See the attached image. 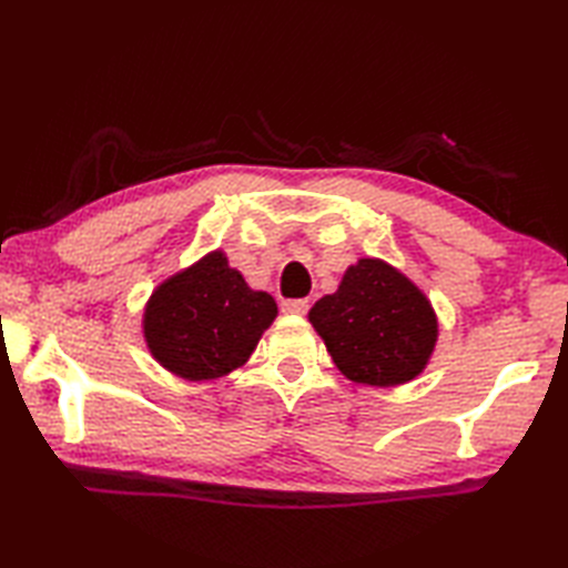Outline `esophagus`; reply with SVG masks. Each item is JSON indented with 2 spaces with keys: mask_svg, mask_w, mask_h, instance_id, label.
<instances>
[{
  "mask_svg": "<svg viewBox=\"0 0 568 568\" xmlns=\"http://www.w3.org/2000/svg\"><path fill=\"white\" fill-rule=\"evenodd\" d=\"M281 310L285 312V315H307L310 303L307 300H285Z\"/></svg>",
  "mask_w": 568,
  "mask_h": 568,
  "instance_id": "1",
  "label": "esophagus"
}]
</instances>
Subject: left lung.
Listing matches in <instances>:
<instances>
[{
  "instance_id": "8db88e82",
  "label": "left lung",
  "mask_w": 568,
  "mask_h": 568,
  "mask_svg": "<svg viewBox=\"0 0 568 568\" xmlns=\"http://www.w3.org/2000/svg\"><path fill=\"white\" fill-rule=\"evenodd\" d=\"M310 322L348 381L378 388L419 376L437 344L429 300L378 258L352 265L339 291L310 310Z\"/></svg>"
}]
</instances>
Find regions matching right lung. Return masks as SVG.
Listing matches in <instances>:
<instances>
[{
    "label": "right lung",
    "mask_w": 568,
    "mask_h": 568,
    "mask_svg": "<svg viewBox=\"0 0 568 568\" xmlns=\"http://www.w3.org/2000/svg\"><path fill=\"white\" fill-rule=\"evenodd\" d=\"M275 315V300L251 291L214 251L155 287L143 336L163 368L185 381H212L246 364Z\"/></svg>",
    "instance_id": "obj_1"
}]
</instances>
